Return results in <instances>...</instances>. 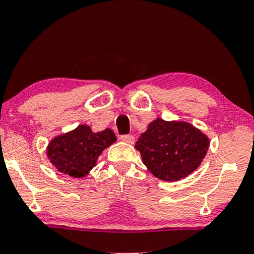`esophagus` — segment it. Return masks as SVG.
Instances as JSON below:
<instances>
[{
  "mask_svg": "<svg viewBox=\"0 0 254 254\" xmlns=\"http://www.w3.org/2000/svg\"><path fill=\"white\" fill-rule=\"evenodd\" d=\"M121 139L123 142H125V143L127 144H132L133 142H135V137H133L132 135H124V136H121Z\"/></svg>",
  "mask_w": 254,
  "mask_h": 254,
  "instance_id": "34e87169",
  "label": "esophagus"
}]
</instances>
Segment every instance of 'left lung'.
Returning <instances> with one entry per match:
<instances>
[{
  "instance_id": "left-lung-1",
  "label": "left lung",
  "mask_w": 254,
  "mask_h": 254,
  "mask_svg": "<svg viewBox=\"0 0 254 254\" xmlns=\"http://www.w3.org/2000/svg\"><path fill=\"white\" fill-rule=\"evenodd\" d=\"M209 145V137L189 122L156 118L141 133L135 148L154 177L173 183L199 167Z\"/></svg>"
}]
</instances>
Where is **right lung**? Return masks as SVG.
Listing matches in <instances>:
<instances>
[{"label":"right lung","mask_w":254,"mask_h":254,"mask_svg":"<svg viewBox=\"0 0 254 254\" xmlns=\"http://www.w3.org/2000/svg\"><path fill=\"white\" fill-rule=\"evenodd\" d=\"M116 141L113 130L93 132L89 125L81 124L54 137L46 147V157L61 173L83 178L95 167L99 155Z\"/></svg>","instance_id":"obj_1"}]
</instances>
